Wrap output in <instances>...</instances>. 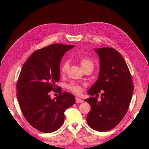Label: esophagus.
<instances>
[{"instance_id":"esophagus-1","label":"esophagus","mask_w":149,"mask_h":149,"mask_svg":"<svg viewBox=\"0 0 149 149\" xmlns=\"http://www.w3.org/2000/svg\"><path fill=\"white\" fill-rule=\"evenodd\" d=\"M76 103H81V102H83V100H81L80 98L76 97Z\"/></svg>"}]
</instances>
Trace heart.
<instances>
[{
	"label": "heart",
	"instance_id": "obj_1",
	"mask_svg": "<svg viewBox=\"0 0 149 149\" xmlns=\"http://www.w3.org/2000/svg\"><path fill=\"white\" fill-rule=\"evenodd\" d=\"M79 63L81 65V67L82 68V69L84 70V68L89 66H93V63L92 60L90 59V58L86 57V56H82L79 58ZM69 63L68 62H65L63 64L61 69V72L62 74H65L67 71L68 69ZM69 89L71 90V91L76 94H79L81 91V89L79 86L75 85V84H71L68 86Z\"/></svg>",
	"mask_w": 149,
	"mask_h": 149
}]
</instances>
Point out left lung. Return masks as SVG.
Segmentation results:
<instances>
[{
  "mask_svg": "<svg viewBox=\"0 0 149 149\" xmlns=\"http://www.w3.org/2000/svg\"><path fill=\"white\" fill-rule=\"evenodd\" d=\"M100 61L98 79L88 94L101 93V101L95 97L84 101L91 106L86 120L89 126L100 132L115 127L123 119L131 101L134 85L128 66L116 49L103 47L94 49Z\"/></svg>",
  "mask_w": 149,
  "mask_h": 149,
  "instance_id": "left-lung-1",
  "label": "left lung"
}]
</instances>
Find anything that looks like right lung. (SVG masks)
Masks as SVG:
<instances>
[{
  "mask_svg": "<svg viewBox=\"0 0 149 149\" xmlns=\"http://www.w3.org/2000/svg\"><path fill=\"white\" fill-rule=\"evenodd\" d=\"M74 47L55 43L38 49L22 66L17 83V96L28 123L44 133L58 130L64 123V112L75 103L73 94L64 92L53 100L49 93L57 87L60 65L64 54Z\"/></svg>",
  "mask_w": 149,
  "mask_h": 149,
  "instance_id": "1",
  "label": "right lung"
}]
</instances>
